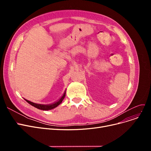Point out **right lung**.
Returning <instances> with one entry per match:
<instances>
[{
  "label": "right lung",
  "mask_w": 151,
  "mask_h": 151,
  "mask_svg": "<svg viewBox=\"0 0 151 151\" xmlns=\"http://www.w3.org/2000/svg\"><path fill=\"white\" fill-rule=\"evenodd\" d=\"M65 94H66V90L65 91L64 93H63V94L62 96V97L55 102L53 103V104H49V105H42V104H35V103L34 102H32L30 101H29L26 99H24V100L27 102L29 103V104L30 105H31L32 106H33L34 107H35L37 109H41V110H45V111H47V110H51V109H52L55 108H56L58 106H59L61 103L62 102L63 99L65 98Z\"/></svg>",
  "instance_id": "add662e5"
}]
</instances>
